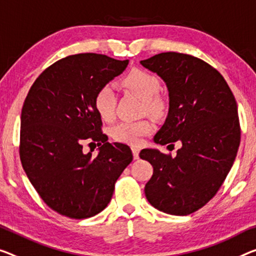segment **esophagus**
I'll return each instance as SVG.
<instances>
[{"label":"esophagus","mask_w":256,"mask_h":256,"mask_svg":"<svg viewBox=\"0 0 256 256\" xmlns=\"http://www.w3.org/2000/svg\"><path fill=\"white\" fill-rule=\"evenodd\" d=\"M132 151L134 159H138V158H140V148L132 146Z\"/></svg>","instance_id":"1"}]
</instances>
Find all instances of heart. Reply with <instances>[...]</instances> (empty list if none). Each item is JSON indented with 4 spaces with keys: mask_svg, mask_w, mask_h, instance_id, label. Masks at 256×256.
<instances>
[{
    "mask_svg": "<svg viewBox=\"0 0 256 256\" xmlns=\"http://www.w3.org/2000/svg\"><path fill=\"white\" fill-rule=\"evenodd\" d=\"M121 84L129 92L143 100L144 111L153 116H162L167 110V100L159 92L160 81L148 70H132L122 80ZM94 108L102 119L111 121L116 112V96L110 86H102L94 96ZM153 124L150 120L120 121L111 128L113 140L120 143L137 145L144 136L151 134Z\"/></svg>",
    "mask_w": 256,
    "mask_h": 256,
    "instance_id": "1",
    "label": "heart"
}]
</instances>
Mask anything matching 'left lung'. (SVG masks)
Listing matches in <instances>:
<instances>
[{
    "label": "left lung",
    "instance_id": "1",
    "mask_svg": "<svg viewBox=\"0 0 256 256\" xmlns=\"http://www.w3.org/2000/svg\"><path fill=\"white\" fill-rule=\"evenodd\" d=\"M140 64L161 76L169 92L168 116L154 142L182 144L175 156L140 151L153 167L145 196L164 213L188 215L218 194L232 166L240 143L237 103L222 74L200 58L170 51Z\"/></svg>",
    "mask_w": 256,
    "mask_h": 256
}]
</instances>
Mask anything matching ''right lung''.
I'll use <instances>...</instances> for the list:
<instances>
[{
    "mask_svg": "<svg viewBox=\"0 0 256 256\" xmlns=\"http://www.w3.org/2000/svg\"><path fill=\"white\" fill-rule=\"evenodd\" d=\"M128 62L100 54H70L43 70L24 102L22 168L46 206L66 218H88L103 210L132 162L128 145L108 143L94 108L98 88ZM84 141L102 145L96 157L82 152Z\"/></svg>",
    "mask_w": 256,
    "mask_h": 256,
    "instance_id": "obj_1",
    "label": "right lung"
}]
</instances>
